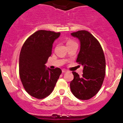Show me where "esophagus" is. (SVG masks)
<instances>
[{
	"mask_svg": "<svg viewBox=\"0 0 123 123\" xmlns=\"http://www.w3.org/2000/svg\"><path fill=\"white\" fill-rule=\"evenodd\" d=\"M62 73H66V72H67L68 71L67 70V69H63L62 70Z\"/></svg>",
	"mask_w": 123,
	"mask_h": 123,
	"instance_id": "obj_1",
	"label": "esophagus"
}]
</instances>
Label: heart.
Instances as JSON below:
<instances>
[{
	"mask_svg": "<svg viewBox=\"0 0 123 123\" xmlns=\"http://www.w3.org/2000/svg\"><path fill=\"white\" fill-rule=\"evenodd\" d=\"M73 42V41H71V40H69V41H68V42H67V43H68V42Z\"/></svg>",
	"mask_w": 123,
	"mask_h": 123,
	"instance_id": "1",
	"label": "heart"
}]
</instances>
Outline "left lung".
I'll return each instance as SVG.
<instances>
[{"mask_svg":"<svg viewBox=\"0 0 123 123\" xmlns=\"http://www.w3.org/2000/svg\"><path fill=\"white\" fill-rule=\"evenodd\" d=\"M71 34L80 42L76 62L83 66V70L81 76L73 72L74 79L70 83V89L77 98L87 100L97 94L104 82L105 55L99 42L89 31L80 30Z\"/></svg>","mask_w":123,"mask_h":123,"instance_id":"8db88e82","label":"left lung"}]
</instances>
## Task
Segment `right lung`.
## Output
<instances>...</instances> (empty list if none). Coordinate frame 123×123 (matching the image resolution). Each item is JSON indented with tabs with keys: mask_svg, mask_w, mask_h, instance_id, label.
I'll return each mask as SVG.
<instances>
[{
	"mask_svg": "<svg viewBox=\"0 0 123 123\" xmlns=\"http://www.w3.org/2000/svg\"><path fill=\"white\" fill-rule=\"evenodd\" d=\"M60 33L37 31L24 43L19 59V73L25 91L42 99L54 90L62 71L59 68H46L45 64L51 56L54 41Z\"/></svg>",
	"mask_w": 123,
	"mask_h": 123,
	"instance_id": "obj_1",
	"label": "right lung"
}]
</instances>
